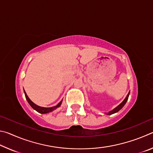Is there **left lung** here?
I'll list each match as a JSON object with an SVG mask.
<instances>
[{
    "instance_id": "1",
    "label": "left lung",
    "mask_w": 153,
    "mask_h": 153,
    "mask_svg": "<svg viewBox=\"0 0 153 153\" xmlns=\"http://www.w3.org/2000/svg\"><path fill=\"white\" fill-rule=\"evenodd\" d=\"M129 95V93H128V95H127V97H126L125 99L123 100V101L122 102H121L120 105H118L117 107H115V108H114L113 110L111 111H109V112H108V113H107V115H112V114H113V113H117V112H118L119 111L121 110V108H123V106L126 105V102L128 101V99Z\"/></svg>"
}]
</instances>
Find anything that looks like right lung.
<instances>
[{
    "mask_svg": "<svg viewBox=\"0 0 153 153\" xmlns=\"http://www.w3.org/2000/svg\"><path fill=\"white\" fill-rule=\"evenodd\" d=\"M24 94H25V98H26V100H27L28 103H29L30 105L32 107L33 109L36 110V111H38V113H42V114H45V113H50V112H52V111L55 110L56 108H57L58 107H59L61 105L62 103V101L63 100H61V101L59 103L58 105H56V106H55V107H48V108H46V107H40V106H38L37 105H36L33 103L32 100H31L29 97H27V95L26 93H25V90H24Z\"/></svg>",
    "mask_w": 153,
    "mask_h": 153,
    "instance_id": "add662e5",
    "label": "right lung"
}]
</instances>
